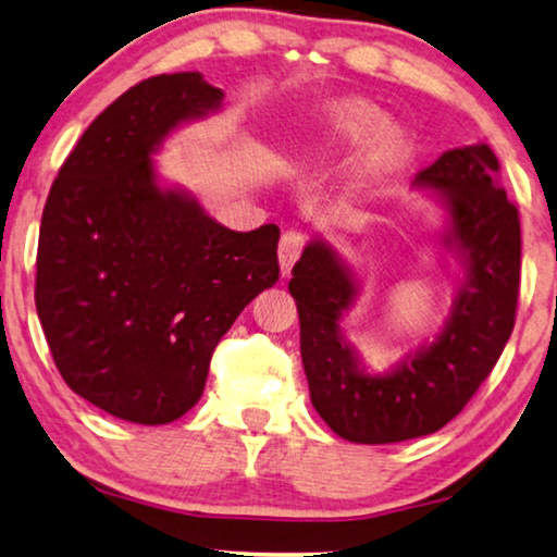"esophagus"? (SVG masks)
I'll list each match as a JSON object with an SVG mask.
<instances>
[{
	"mask_svg": "<svg viewBox=\"0 0 557 557\" xmlns=\"http://www.w3.org/2000/svg\"><path fill=\"white\" fill-rule=\"evenodd\" d=\"M306 246V234L298 232V230H288L281 236V244H278V263H281V271L290 273L294 269L296 259L300 257V251H304Z\"/></svg>",
	"mask_w": 557,
	"mask_h": 557,
	"instance_id": "1",
	"label": "esophagus"
}]
</instances>
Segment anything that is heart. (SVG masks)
Masks as SVG:
<instances>
[{
	"label": "heart",
	"instance_id": "heart-1",
	"mask_svg": "<svg viewBox=\"0 0 557 557\" xmlns=\"http://www.w3.org/2000/svg\"><path fill=\"white\" fill-rule=\"evenodd\" d=\"M333 123L345 138H362V135L375 131L380 113L370 103H364V100H341L338 106H333ZM399 152H403V145H399L397 135H385L375 154H372V165H389V162L399 158Z\"/></svg>",
	"mask_w": 557,
	"mask_h": 557
}]
</instances>
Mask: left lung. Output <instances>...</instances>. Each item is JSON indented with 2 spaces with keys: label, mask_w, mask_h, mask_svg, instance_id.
I'll return each mask as SVG.
<instances>
[{
  "label": "left lung",
  "mask_w": 557,
  "mask_h": 557,
  "mask_svg": "<svg viewBox=\"0 0 557 557\" xmlns=\"http://www.w3.org/2000/svg\"><path fill=\"white\" fill-rule=\"evenodd\" d=\"M414 182L442 193L449 212L444 242L467 269L436 341L385 375H370L341 333V318L358 296L350 269L315 239L290 271L311 403L335 434L355 444H392L442 430L476 395L513 333L521 219L500 187L494 150L486 143L454 148Z\"/></svg>",
  "instance_id": "obj_1"
}]
</instances>
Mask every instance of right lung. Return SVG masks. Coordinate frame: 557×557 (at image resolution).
<instances>
[{
  "instance_id": "1",
  "label": "right lung",
  "mask_w": 557,
  "mask_h": 557,
  "mask_svg": "<svg viewBox=\"0 0 557 557\" xmlns=\"http://www.w3.org/2000/svg\"><path fill=\"white\" fill-rule=\"evenodd\" d=\"M222 96L195 71L127 88L81 135L44 207L34 298L53 362L125 422L193 409L216 343L278 281L276 224L232 232L154 182L158 145Z\"/></svg>"
}]
</instances>
